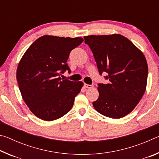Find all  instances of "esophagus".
<instances>
[{"label": "esophagus", "mask_w": 159, "mask_h": 159, "mask_svg": "<svg viewBox=\"0 0 159 159\" xmlns=\"http://www.w3.org/2000/svg\"><path fill=\"white\" fill-rule=\"evenodd\" d=\"M85 87L86 88H88V89H90V88H93V85H88V84H85L84 85Z\"/></svg>", "instance_id": "esophagus-1"}]
</instances>
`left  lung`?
Returning <instances> with one entry per match:
<instances>
[{
  "mask_svg": "<svg viewBox=\"0 0 159 159\" xmlns=\"http://www.w3.org/2000/svg\"><path fill=\"white\" fill-rule=\"evenodd\" d=\"M99 74L107 72V84H98L99 98L93 102L99 114L120 118L133 111L146 90L148 66L144 54L120 34L84 36Z\"/></svg>",
  "mask_w": 159,
  "mask_h": 159,
  "instance_id": "left-lung-1",
  "label": "left lung"
}]
</instances>
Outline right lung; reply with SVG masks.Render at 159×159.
<instances>
[{
	"mask_svg": "<svg viewBox=\"0 0 159 159\" xmlns=\"http://www.w3.org/2000/svg\"><path fill=\"white\" fill-rule=\"evenodd\" d=\"M83 41V38L45 35L35 41L19 62L17 80L21 97L30 111L46 121L67 114L80 93L82 81L60 77L66 70L69 53Z\"/></svg>",
	"mask_w": 159,
	"mask_h": 159,
	"instance_id": "add662e5",
	"label": "right lung"
}]
</instances>
